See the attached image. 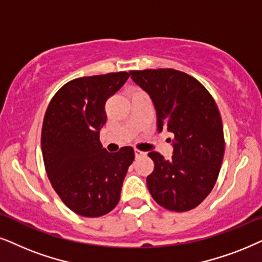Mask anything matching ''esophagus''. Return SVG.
<instances>
[{
    "label": "esophagus",
    "mask_w": 262,
    "mask_h": 262,
    "mask_svg": "<svg viewBox=\"0 0 262 262\" xmlns=\"http://www.w3.org/2000/svg\"><path fill=\"white\" fill-rule=\"evenodd\" d=\"M134 155H135V157H141V156H144V155H146L145 152H142V151H140V149H138V148H135L134 149Z\"/></svg>",
    "instance_id": "34e87169"
}]
</instances>
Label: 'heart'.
Segmentation results:
<instances>
[{
    "mask_svg": "<svg viewBox=\"0 0 262 262\" xmlns=\"http://www.w3.org/2000/svg\"><path fill=\"white\" fill-rule=\"evenodd\" d=\"M138 92H142V91L139 90V89H133V90H132V93H138Z\"/></svg>",
    "mask_w": 262,
    "mask_h": 262,
    "instance_id": "1",
    "label": "heart"
}]
</instances>
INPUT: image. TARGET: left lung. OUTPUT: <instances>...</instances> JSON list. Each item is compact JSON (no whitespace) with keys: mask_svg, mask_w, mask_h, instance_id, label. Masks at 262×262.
<instances>
[{"mask_svg":"<svg viewBox=\"0 0 262 262\" xmlns=\"http://www.w3.org/2000/svg\"><path fill=\"white\" fill-rule=\"evenodd\" d=\"M151 96L158 130L173 134L169 160L149 152L155 169L147 187L157 204L173 212L190 211L206 199L217 182L225 149L221 113L206 87L187 73L171 68L130 71Z\"/></svg>","mask_w":262,"mask_h":262,"instance_id":"left-lung-1","label":"left lung"}]
</instances>
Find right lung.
I'll return each instance as SVG.
<instances>
[{
	"label": "right lung",
	"instance_id": "obj_1",
	"mask_svg": "<svg viewBox=\"0 0 262 262\" xmlns=\"http://www.w3.org/2000/svg\"><path fill=\"white\" fill-rule=\"evenodd\" d=\"M127 72L83 76L64 83L49 103L41 128V153L52 188L74 213L87 218L113 211L134 160L130 146L106 152L99 130L105 103L123 86Z\"/></svg>",
	"mask_w": 262,
	"mask_h": 262
}]
</instances>
